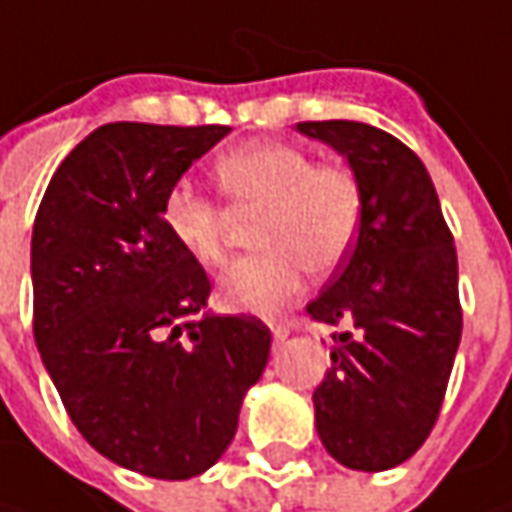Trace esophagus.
I'll use <instances>...</instances> for the list:
<instances>
[{
	"label": "esophagus",
	"instance_id": "1",
	"mask_svg": "<svg viewBox=\"0 0 512 512\" xmlns=\"http://www.w3.org/2000/svg\"><path fill=\"white\" fill-rule=\"evenodd\" d=\"M287 333H290V330H287L285 325H273V327H270V336H273V347H279V344L285 342Z\"/></svg>",
	"mask_w": 512,
	"mask_h": 512
}]
</instances>
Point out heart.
I'll use <instances>...</instances> for the list:
<instances>
[{
    "mask_svg": "<svg viewBox=\"0 0 512 512\" xmlns=\"http://www.w3.org/2000/svg\"><path fill=\"white\" fill-rule=\"evenodd\" d=\"M216 179L233 210L259 213L256 247L219 276V302L236 313L270 316L310 273L342 265L362 222V193L342 168L313 165L305 150L285 142H250L216 162ZM162 225L199 265L225 259L227 210L179 182L165 193Z\"/></svg>",
    "mask_w": 512,
    "mask_h": 512,
    "instance_id": "heart-1",
    "label": "heart"
}]
</instances>
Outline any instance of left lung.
<instances>
[{
	"label": "left lung",
	"mask_w": 512,
	"mask_h": 512,
	"mask_svg": "<svg viewBox=\"0 0 512 512\" xmlns=\"http://www.w3.org/2000/svg\"><path fill=\"white\" fill-rule=\"evenodd\" d=\"M296 130L347 159L362 222L347 265L307 313L350 325L313 390L316 430L344 467L379 473L430 436L462 339L459 265L430 173L384 130L330 119Z\"/></svg>",
	"instance_id": "left-lung-1"
}]
</instances>
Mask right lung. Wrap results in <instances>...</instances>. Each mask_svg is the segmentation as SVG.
I'll list each match as a JSON object with an SVG mask.
<instances>
[{"label":"right lung","mask_w":512,"mask_h":512,"mask_svg":"<svg viewBox=\"0 0 512 512\" xmlns=\"http://www.w3.org/2000/svg\"><path fill=\"white\" fill-rule=\"evenodd\" d=\"M230 128L102 125L65 156L30 239L33 336L85 442L150 479L222 459L270 330L207 313L210 282L162 225L165 193Z\"/></svg>","instance_id":"right-lung-1"}]
</instances>
